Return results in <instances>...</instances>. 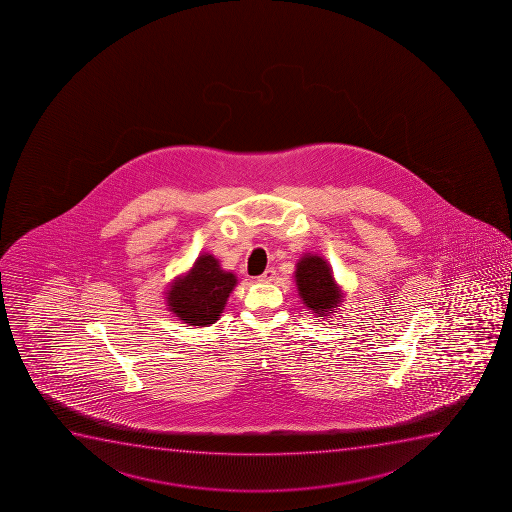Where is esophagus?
Masks as SVG:
<instances>
[{"instance_id":"esophagus-1","label":"esophagus","mask_w":512,"mask_h":512,"mask_svg":"<svg viewBox=\"0 0 512 512\" xmlns=\"http://www.w3.org/2000/svg\"><path fill=\"white\" fill-rule=\"evenodd\" d=\"M274 277H276V271L274 269H267L262 276L257 277V281L259 283H272Z\"/></svg>"}]
</instances>
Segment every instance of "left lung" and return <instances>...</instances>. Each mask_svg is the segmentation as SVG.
<instances>
[{
	"label": "left lung",
	"instance_id": "left-lung-1",
	"mask_svg": "<svg viewBox=\"0 0 512 512\" xmlns=\"http://www.w3.org/2000/svg\"><path fill=\"white\" fill-rule=\"evenodd\" d=\"M296 289L303 305L315 317L327 319L343 305V288L336 283L332 267L319 253H305L296 262Z\"/></svg>",
	"mask_w": 512,
	"mask_h": 512
}]
</instances>
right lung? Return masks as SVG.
Listing matches in <instances>:
<instances>
[{"label":"right lung","mask_w":512,"mask_h":512,"mask_svg":"<svg viewBox=\"0 0 512 512\" xmlns=\"http://www.w3.org/2000/svg\"><path fill=\"white\" fill-rule=\"evenodd\" d=\"M236 284L235 274L224 271L214 255L200 253L192 267L164 291L166 307L183 324L209 327L221 319Z\"/></svg>","instance_id":"add662e5"}]
</instances>
